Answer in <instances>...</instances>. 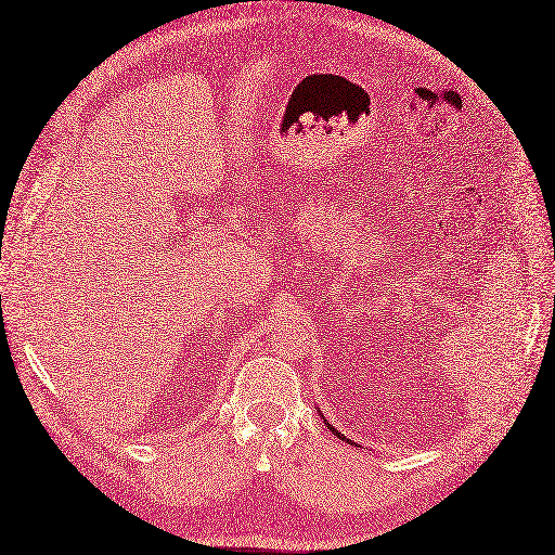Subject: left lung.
<instances>
[{"mask_svg":"<svg viewBox=\"0 0 555 555\" xmlns=\"http://www.w3.org/2000/svg\"><path fill=\"white\" fill-rule=\"evenodd\" d=\"M320 415H322V413H320ZM322 421H324V425H326V429H328V431H332V434H334V437H338V439H346V437H343V434H340V431H338V429H336V427H334V425H328V423H326V417H324V415H322Z\"/></svg>","mask_w":555,"mask_h":555,"instance_id":"left-lung-1","label":"left lung"}]
</instances>
